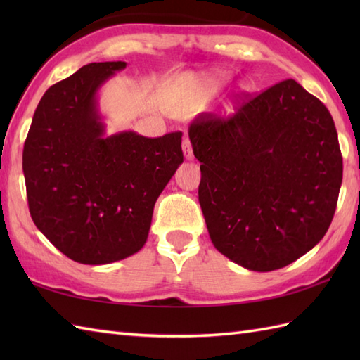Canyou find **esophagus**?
<instances>
[{
  "label": "esophagus",
  "mask_w": 360,
  "mask_h": 360,
  "mask_svg": "<svg viewBox=\"0 0 360 360\" xmlns=\"http://www.w3.org/2000/svg\"><path fill=\"white\" fill-rule=\"evenodd\" d=\"M182 151H184V156L187 159H193V150H192V143H190L188 136H184V139H182Z\"/></svg>",
  "instance_id": "34e87169"
}]
</instances>
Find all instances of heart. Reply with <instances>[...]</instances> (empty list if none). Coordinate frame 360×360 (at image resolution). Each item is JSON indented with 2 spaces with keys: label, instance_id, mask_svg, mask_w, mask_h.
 I'll return each mask as SVG.
<instances>
[{
  "label": "heart",
  "instance_id": "heart-1",
  "mask_svg": "<svg viewBox=\"0 0 360 360\" xmlns=\"http://www.w3.org/2000/svg\"><path fill=\"white\" fill-rule=\"evenodd\" d=\"M212 83H213V85H219V83H221V79H217V80H212Z\"/></svg>",
  "mask_w": 360,
  "mask_h": 360
}]
</instances>
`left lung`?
<instances>
[{
  "label": "left lung",
  "mask_w": 360,
  "mask_h": 360,
  "mask_svg": "<svg viewBox=\"0 0 360 360\" xmlns=\"http://www.w3.org/2000/svg\"><path fill=\"white\" fill-rule=\"evenodd\" d=\"M188 137L201 162L205 224L221 254L269 272L323 238L338 205L342 155L330 111L295 80L246 97L227 119L200 114Z\"/></svg>",
  "instance_id": "left-lung-1"
}]
</instances>
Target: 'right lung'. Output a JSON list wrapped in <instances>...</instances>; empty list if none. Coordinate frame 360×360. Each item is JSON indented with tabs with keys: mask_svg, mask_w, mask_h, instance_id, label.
Here are the masks:
<instances>
[{
	"mask_svg": "<svg viewBox=\"0 0 360 360\" xmlns=\"http://www.w3.org/2000/svg\"><path fill=\"white\" fill-rule=\"evenodd\" d=\"M125 66L89 63L52 85L22 150L30 217L82 264L114 263L143 248L156 200L184 160L181 131L105 134L97 91Z\"/></svg>",
	"mask_w": 360,
	"mask_h": 360,
	"instance_id": "1",
	"label": "right lung"
}]
</instances>
